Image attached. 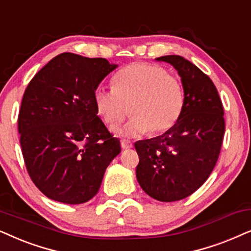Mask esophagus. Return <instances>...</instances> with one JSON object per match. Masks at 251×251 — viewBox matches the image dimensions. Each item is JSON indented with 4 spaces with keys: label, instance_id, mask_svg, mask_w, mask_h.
<instances>
[{
    "label": "esophagus",
    "instance_id": "obj_1",
    "mask_svg": "<svg viewBox=\"0 0 251 251\" xmlns=\"http://www.w3.org/2000/svg\"><path fill=\"white\" fill-rule=\"evenodd\" d=\"M121 146H122V149H125V150L131 149L132 148V143L130 142V141H128V139H122V141H121Z\"/></svg>",
    "mask_w": 251,
    "mask_h": 251
}]
</instances>
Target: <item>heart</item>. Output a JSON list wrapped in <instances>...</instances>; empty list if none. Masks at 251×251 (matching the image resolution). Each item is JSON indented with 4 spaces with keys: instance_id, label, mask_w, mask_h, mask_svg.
<instances>
[{
    "instance_id": "1",
    "label": "heart",
    "mask_w": 251,
    "mask_h": 251,
    "mask_svg": "<svg viewBox=\"0 0 251 251\" xmlns=\"http://www.w3.org/2000/svg\"><path fill=\"white\" fill-rule=\"evenodd\" d=\"M114 89L97 87L93 99L97 112L109 126L128 116L131 121L121 133L160 135L176 125L184 105L183 86L173 75L155 64L133 62L113 79Z\"/></svg>"
}]
</instances>
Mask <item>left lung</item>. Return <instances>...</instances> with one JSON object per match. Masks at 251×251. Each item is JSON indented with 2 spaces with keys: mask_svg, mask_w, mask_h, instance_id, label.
I'll use <instances>...</instances> for the list:
<instances>
[{
  "mask_svg": "<svg viewBox=\"0 0 251 251\" xmlns=\"http://www.w3.org/2000/svg\"><path fill=\"white\" fill-rule=\"evenodd\" d=\"M157 60L177 70L184 105L173 128L135 143L139 157L136 176L149 196L175 201L195 193L213 171L225 133L224 107L210 77L190 61L178 55Z\"/></svg>",
  "mask_w": 251,
  "mask_h": 251,
  "instance_id": "8db88e82",
  "label": "left lung"
}]
</instances>
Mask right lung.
I'll return each mask as SVG.
<instances>
[{"mask_svg":"<svg viewBox=\"0 0 251 251\" xmlns=\"http://www.w3.org/2000/svg\"><path fill=\"white\" fill-rule=\"evenodd\" d=\"M118 67L106 58L62 53L35 74L18 114L26 169L45 196L82 204L96 196L110 161L121 152L97 115L93 94Z\"/></svg>","mask_w":251,"mask_h":251,"instance_id":"1","label":"right lung"}]
</instances>
